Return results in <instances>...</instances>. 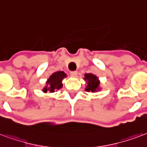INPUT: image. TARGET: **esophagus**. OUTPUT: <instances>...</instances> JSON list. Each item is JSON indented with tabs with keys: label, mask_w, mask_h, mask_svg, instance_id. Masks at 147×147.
<instances>
[{
	"label": "esophagus",
	"mask_w": 147,
	"mask_h": 147,
	"mask_svg": "<svg viewBox=\"0 0 147 147\" xmlns=\"http://www.w3.org/2000/svg\"><path fill=\"white\" fill-rule=\"evenodd\" d=\"M70 74L71 77H77V71H71L70 73Z\"/></svg>",
	"instance_id": "esophagus-1"
}]
</instances>
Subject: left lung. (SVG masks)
Returning a JSON list of instances; mask_svg holds the SVG:
<instances>
[{
    "label": "left lung",
    "mask_w": 147,
    "mask_h": 147,
    "mask_svg": "<svg viewBox=\"0 0 147 147\" xmlns=\"http://www.w3.org/2000/svg\"><path fill=\"white\" fill-rule=\"evenodd\" d=\"M84 77H85L84 80H86L87 82V86L85 89L86 91H96L99 86V81L97 80V77L92 74H86L84 75Z\"/></svg>",
    "instance_id": "1"
}]
</instances>
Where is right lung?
Returning a JSON list of instances; mask_svg holds the SVG:
<instances>
[{
	"label": "right lung",
	"instance_id": "1",
	"mask_svg": "<svg viewBox=\"0 0 147 147\" xmlns=\"http://www.w3.org/2000/svg\"><path fill=\"white\" fill-rule=\"evenodd\" d=\"M66 76H67L66 74L63 71H57V72L53 73L47 82V84L48 86L44 87L43 91L45 93L47 92V90H50V92H54L55 90L61 89L63 86L61 82L63 78L66 77Z\"/></svg>",
	"mask_w": 147,
	"mask_h": 147
}]
</instances>
